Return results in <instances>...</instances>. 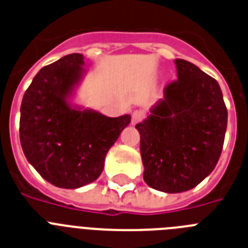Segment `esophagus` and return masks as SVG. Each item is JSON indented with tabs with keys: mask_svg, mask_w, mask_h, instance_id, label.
<instances>
[{
	"mask_svg": "<svg viewBox=\"0 0 248 248\" xmlns=\"http://www.w3.org/2000/svg\"><path fill=\"white\" fill-rule=\"evenodd\" d=\"M145 118V112L141 111V109H136V111L132 112V124H136L139 122H141L142 120Z\"/></svg>",
	"mask_w": 248,
	"mask_h": 248,
	"instance_id": "34e87169",
	"label": "esophagus"
}]
</instances>
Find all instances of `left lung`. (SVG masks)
<instances>
[{
    "label": "left lung",
    "instance_id": "8db88e82",
    "mask_svg": "<svg viewBox=\"0 0 248 248\" xmlns=\"http://www.w3.org/2000/svg\"><path fill=\"white\" fill-rule=\"evenodd\" d=\"M177 79L136 124L143 180L157 191L185 192L214 171L225 141L227 108L216 79L177 59Z\"/></svg>",
    "mask_w": 248,
    "mask_h": 248
}]
</instances>
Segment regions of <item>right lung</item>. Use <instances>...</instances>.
Masks as SVG:
<instances>
[{
	"label": "right lung",
	"mask_w": 248,
	"mask_h": 248,
	"mask_svg": "<svg viewBox=\"0 0 248 248\" xmlns=\"http://www.w3.org/2000/svg\"><path fill=\"white\" fill-rule=\"evenodd\" d=\"M81 53L45 66L21 103L20 140L26 158L49 184L78 188L97 180L105 157L130 115L107 117L71 103L85 75Z\"/></svg>",
	"instance_id": "obj_1"
}]
</instances>
